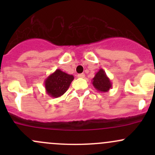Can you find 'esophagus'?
<instances>
[{
	"instance_id": "obj_1",
	"label": "esophagus",
	"mask_w": 155,
	"mask_h": 155,
	"mask_svg": "<svg viewBox=\"0 0 155 155\" xmlns=\"http://www.w3.org/2000/svg\"><path fill=\"white\" fill-rule=\"evenodd\" d=\"M77 76L79 78H82V79H83V78L85 77V75L84 74V73H80V74H78Z\"/></svg>"
}]
</instances>
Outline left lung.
Listing matches in <instances>:
<instances>
[{"label": "left lung", "instance_id": "left-lung-1", "mask_svg": "<svg viewBox=\"0 0 155 155\" xmlns=\"http://www.w3.org/2000/svg\"><path fill=\"white\" fill-rule=\"evenodd\" d=\"M93 86L101 92H107L112 87V82L104 69H100L91 80Z\"/></svg>", "mask_w": 155, "mask_h": 155}]
</instances>
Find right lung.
Listing matches in <instances>:
<instances>
[{
  "label": "right lung",
  "instance_id": "1",
  "mask_svg": "<svg viewBox=\"0 0 155 155\" xmlns=\"http://www.w3.org/2000/svg\"><path fill=\"white\" fill-rule=\"evenodd\" d=\"M74 79L73 75L68 74L57 69L45 79L44 85L46 93L51 97L57 98L62 96L68 91Z\"/></svg>",
  "mask_w": 155,
  "mask_h": 155
}]
</instances>
